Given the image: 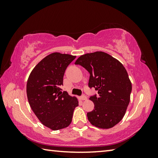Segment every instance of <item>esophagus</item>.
<instances>
[{
  "instance_id": "obj_1",
  "label": "esophagus",
  "mask_w": 158,
  "mask_h": 158,
  "mask_svg": "<svg viewBox=\"0 0 158 158\" xmlns=\"http://www.w3.org/2000/svg\"><path fill=\"white\" fill-rule=\"evenodd\" d=\"M80 100L84 101V100H87V97L85 95H82L80 97Z\"/></svg>"
}]
</instances>
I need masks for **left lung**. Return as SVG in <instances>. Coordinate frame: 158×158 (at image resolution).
Masks as SVG:
<instances>
[{
    "label": "left lung",
    "instance_id": "1",
    "mask_svg": "<svg viewBox=\"0 0 158 158\" xmlns=\"http://www.w3.org/2000/svg\"><path fill=\"white\" fill-rule=\"evenodd\" d=\"M90 73L89 86L98 90L90 96L94 109L87 116L93 125L102 129L113 127L121 121L130 100L132 84L123 64L103 52L85 53L75 61Z\"/></svg>",
    "mask_w": 158,
    "mask_h": 158
}]
</instances>
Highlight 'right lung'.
<instances>
[{
    "label": "right lung",
    "instance_id": "add662e5",
    "mask_svg": "<svg viewBox=\"0 0 158 158\" xmlns=\"http://www.w3.org/2000/svg\"><path fill=\"white\" fill-rule=\"evenodd\" d=\"M75 58L65 53H51L37 64L28 77L29 105L42 124L52 130L68 127L79 105L76 97L60 89L67 67Z\"/></svg>",
    "mask_w": 158,
    "mask_h": 158
}]
</instances>
